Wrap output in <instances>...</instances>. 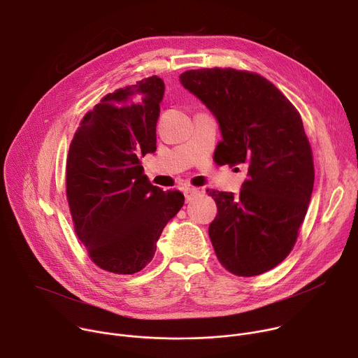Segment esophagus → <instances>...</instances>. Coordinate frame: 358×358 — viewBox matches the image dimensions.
<instances>
[{
  "label": "esophagus",
  "instance_id": "1",
  "mask_svg": "<svg viewBox=\"0 0 358 358\" xmlns=\"http://www.w3.org/2000/svg\"><path fill=\"white\" fill-rule=\"evenodd\" d=\"M198 194H199V189H196V188H192V187H185L184 188V196H185L187 202H189Z\"/></svg>",
  "mask_w": 358,
  "mask_h": 358
}]
</instances>
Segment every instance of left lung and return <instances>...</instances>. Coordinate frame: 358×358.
<instances>
[{"label": "left lung", "mask_w": 358, "mask_h": 358, "mask_svg": "<svg viewBox=\"0 0 358 358\" xmlns=\"http://www.w3.org/2000/svg\"><path fill=\"white\" fill-rule=\"evenodd\" d=\"M180 82L220 124L218 162L246 170L238 195L207 189L218 207L208 229L217 258L238 276L268 272L290 253L313 191L312 148L301 117L258 73L196 69L181 73Z\"/></svg>", "instance_id": "obj_1"}]
</instances>
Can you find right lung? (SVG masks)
Wrapping results in <instances>:
<instances>
[{
  "label": "right lung",
  "instance_id": "add662e5",
  "mask_svg": "<svg viewBox=\"0 0 358 358\" xmlns=\"http://www.w3.org/2000/svg\"><path fill=\"white\" fill-rule=\"evenodd\" d=\"M163 94L157 76L106 94L69 147L66 195L76 235L90 259L112 273L141 271L184 203L181 192L151 185L140 162L157 148Z\"/></svg>",
  "mask_w": 358,
  "mask_h": 358
}]
</instances>
